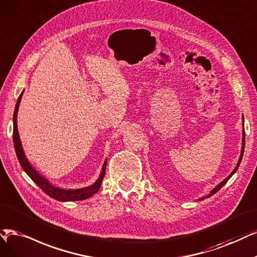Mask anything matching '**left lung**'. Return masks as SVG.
I'll use <instances>...</instances> for the list:
<instances>
[{"label": "left lung", "mask_w": 257, "mask_h": 257, "mask_svg": "<svg viewBox=\"0 0 257 257\" xmlns=\"http://www.w3.org/2000/svg\"><path fill=\"white\" fill-rule=\"evenodd\" d=\"M242 126H243V116H242ZM244 143H245V139H244V128H242V146H241V151H240V157H239V160H238V162H237V165H236V167L234 168V170L233 172L230 174V176L227 177V178H225L222 182H220L219 184H218L217 186H215L212 191L210 192V194H208L207 196H204V197H202V198H200V199H198V200H203V199H205V198H208V197H211V196H213L214 194H216L218 191H219V189L227 182L229 181V179L236 173V170L238 169V167H239V164H240V162H241V159H242V156H243V150H244Z\"/></svg>", "instance_id": "8db88e82"}]
</instances>
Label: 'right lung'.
I'll use <instances>...</instances> for the list:
<instances>
[{
	"instance_id": "add662e5",
	"label": "right lung",
	"mask_w": 257,
	"mask_h": 257,
	"mask_svg": "<svg viewBox=\"0 0 257 257\" xmlns=\"http://www.w3.org/2000/svg\"><path fill=\"white\" fill-rule=\"evenodd\" d=\"M23 93H24V91L21 93L20 96H19V98L17 100L16 108H15V112H14V145H15V150H16L18 160H19V162H20L24 172L27 174V176L30 177L38 186H39L42 189V191L46 195H49L51 198L55 199V200L62 201V202L85 200V199H88L91 196H93L94 194H96L99 191V188L101 186V182L103 180V177H104V175H106L107 159L104 160L100 175H99V177H98L96 181H95L90 186L83 187V188H78V189H63V188H60V187H57V186L53 185L52 183H50L49 180L44 178L42 175H40L32 166V164L30 163V161L27 160V158L24 154V150H23V147H22V144H21V141H20V136H19V132H18V123H17L18 110H19V106H20Z\"/></svg>"
}]
</instances>
